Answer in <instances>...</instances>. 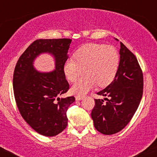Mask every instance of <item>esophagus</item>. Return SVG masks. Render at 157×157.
Listing matches in <instances>:
<instances>
[{
  "instance_id": "34e87169",
  "label": "esophagus",
  "mask_w": 157,
  "mask_h": 157,
  "mask_svg": "<svg viewBox=\"0 0 157 157\" xmlns=\"http://www.w3.org/2000/svg\"><path fill=\"white\" fill-rule=\"evenodd\" d=\"M84 98V97H82V96H80V95H77L75 97V99L76 101H81Z\"/></svg>"
}]
</instances>
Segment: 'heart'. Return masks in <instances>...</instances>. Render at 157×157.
Segmentation results:
<instances>
[{"instance_id": "obj_1", "label": "heart", "mask_w": 157, "mask_h": 157, "mask_svg": "<svg viewBox=\"0 0 157 157\" xmlns=\"http://www.w3.org/2000/svg\"><path fill=\"white\" fill-rule=\"evenodd\" d=\"M74 57L63 65L65 77L75 82L83 70L85 75L71 86L73 94L83 95L98 86L104 87L115 78L119 65V54L112 46L104 44L89 43L82 45L74 53Z\"/></svg>"}]
</instances>
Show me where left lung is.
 Masks as SVG:
<instances>
[{
  "label": "left lung",
  "mask_w": 157,
  "mask_h": 157,
  "mask_svg": "<svg viewBox=\"0 0 157 157\" xmlns=\"http://www.w3.org/2000/svg\"><path fill=\"white\" fill-rule=\"evenodd\" d=\"M116 41L118 39H115ZM118 71L113 82L97 94L103 99H94L92 118L96 130L112 135L123 130L139 107L143 94V75L135 55L122 42Z\"/></svg>",
  "instance_id": "obj_1"
}]
</instances>
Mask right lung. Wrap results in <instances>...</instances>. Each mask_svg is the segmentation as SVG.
<instances>
[{
  "mask_svg": "<svg viewBox=\"0 0 157 157\" xmlns=\"http://www.w3.org/2000/svg\"><path fill=\"white\" fill-rule=\"evenodd\" d=\"M71 39H38L21 54L13 75V90L21 115L30 126L45 136H54L66 128V112L75 97L60 98L69 89L63 72ZM49 53L55 59V69L39 72L34 61L39 55Z\"/></svg>",
  "mask_w": 157,
  "mask_h": 157,
  "instance_id": "right-lung-1",
  "label": "right lung"
}]
</instances>
